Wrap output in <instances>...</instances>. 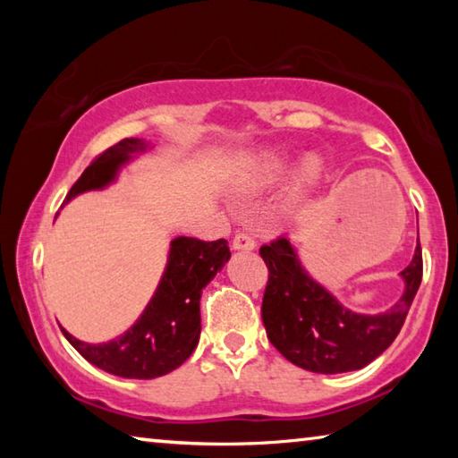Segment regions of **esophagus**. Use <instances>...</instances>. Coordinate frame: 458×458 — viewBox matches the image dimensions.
Segmentation results:
<instances>
[{
    "instance_id": "34e87169",
    "label": "esophagus",
    "mask_w": 458,
    "mask_h": 458,
    "mask_svg": "<svg viewBox=\"0 0 458 458\" xmlns=\"http://www.w3.org/2000/svg\"><path fill=\"white\" fill-rule=\"evenodd\" d=\"M254 246H257V242H254V238L250 234H246V232H236L234 240H232V248H234V250H254Z\"/></svg>"
}]
</instances>
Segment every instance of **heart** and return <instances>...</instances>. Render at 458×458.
<instances>
[{"instance_id": "heart-1", "label": "heart", "mask_w": 458, "mask_h": 458, "mask_svg": "<svg viewBox=\"0 0 458 458\" xmlns=\"http://www.w3.org/2000/svg\"><path fill=\"white\" fill-rule=\"evenodd\" d=\"M291 169V153L286 151H270L265 153L262 157L252 165L250 172L242 177V185L254 188V185H270L281 180L283 175ZM323 172V161L317 155H307L301 161V167L297 172V191L307 188L317 182V177Z\"/></svg>"}]
</instances>
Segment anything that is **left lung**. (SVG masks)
<instances>
[{"instance_id": "8db88e82", "label": "left lung", "mask_w": 458, "mask_h": 458, "mask_svg": "<svg viewBox=\"0 0 458 458\" xmlns=\"http://www.w3.org/2000/svg\"><path fill=\"white\" fill-rule=\"evenodd\" d=\"M268 267L262 323L278 352L315 374H344L366 368L384 353L404 325L422 281V250L402 270L404 293L387 311L355 313L307 273L289 236L260 248Z\"/></svg>"}]
</instances>
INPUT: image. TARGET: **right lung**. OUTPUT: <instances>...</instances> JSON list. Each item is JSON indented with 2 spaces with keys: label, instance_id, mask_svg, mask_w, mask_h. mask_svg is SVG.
Returning a JSON list of instances; mask_svg holds the SVG:
<instances>
[{
  "label": "right lung",
  "instance_id": "1",
  "mask_svg": "<svg viewBox=\"0 0 458 458\" xmlns=\"http://www.w3.org/2000/svg\"><path fill=\"white\" fill-rule=\"evenodd\" d=\"M149 149H153L151 143L135 137L113 145L84 169L64 204L84 191L108 188L117 182L119 172L129 161ZM228 260L230 248L224 238L204 242L177 236L169 242L167 265L151 301L123 335L105 344H87L64 327L62 333L84 360L108 374L131 379L165 376L180 368L196 350L201 331V289H206Z\"/></svg>",
  "mask_w": 458,
  "mask_h": 458
}]
</instances>
